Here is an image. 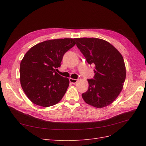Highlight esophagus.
<instances>
[{"label": "esophagus", "instance_id": "1", "mask_svg": "<svg viewBox=\"0 0 146 146\" xmlns=\"http://www.w3.org/2000/svg\"><path fill=\"white\" fill-rule=\"evenodd\" d=\"M69 81H70V83H72L73 84H75V83H76L78 82V79H74V78H69Z\"/></svg>", "mask_w": 146, "mask_h": 146}]
</instances>
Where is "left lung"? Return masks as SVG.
I'll use <instances>...</instances> for the list:
<instances>
[{"label": "left lung", "instance_id": "8db88e82", "mask_svg": "<svg viewBox=\"0 0 146 146\" xmlns=\"http://www.w3.org/2000/svg\"><path fill=\"white\" fill-rule=\"evenodd\" d=\"M76 45L90 65L94 64L93 78L82 98L96 108L111 104L120 94L126 77L122 55L111 44L99 38H76Z\"/></svg>", "mask_w": 146, "mask_h": 146}]
</instances>
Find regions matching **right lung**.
<instances>
[{"instance_id":"right-lung-1","label":"right lung","mask_w":146,"mask_h":146,"mask_svg":"<svg viewBox=\"0 0 146 146\" xmlns=\"http://www.w3.org/2000/svg\"><path fill=\"white\" fill-rule=\"evenodd\" d=\"M75 44L72 38L51 39L38 44L26 53L20 64V82L33 104L48 107L63 98L69 80L56 70L65 53Z\"/></svg>"}]
</instances>
